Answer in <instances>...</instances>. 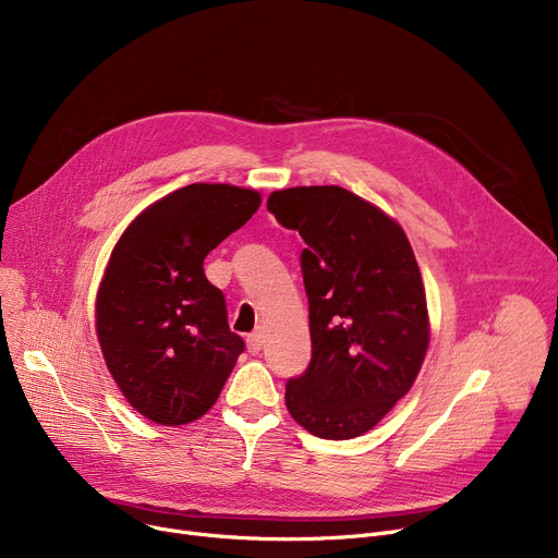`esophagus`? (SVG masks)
<instances>
[{
    "mask_svg": "<svg viewBox=\"0 0 558 558\" xmlns=\"http://www.w3.org/2000/svg\"><path fill=\"white\" fill-rule=\"evenodd\" d=\"M246 343H248V353L257 355L259 350H262V345H264V335L262 332H253V335H248Z\"/></svg>",
    "mask_w": 558,
    "mask_h": 558,
    "instance_id": "34e87169",
    "label": "esophagus"
}]
</instances>
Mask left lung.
<instances>
[{"instance_id": "8db88e82", "label": "left lung", "mask_w": 558, "mask_h": 558, "mask_svg": "<svg viewBox=\"0 0 558 558\" xmlns=\"http://www.w3.org/2000/svg\"><path fill=\"white\" fill-rule=\"evenodd\" d=\"M267 210L305 242L312 360L287 379L289 414L320 438L360 436L412 389L427 353L414 251L393 219L337 185L274 192Z\"/></svg>"}]
</instances>
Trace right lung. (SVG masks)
<instances>
[{"instance_id": "add662e5", "label": "right lung", "mask_w": 558, "mask_h": 558, "mask_svg": "<svg viewBox=\"0 0 558 558\" xmlns=\"http://www.w3.org/2000/svg\"><path fill=\"white\" fill-rule=\"evenodd\" d=\"M259 203L253 190L194 183L149 205L112 248L97 294V337L117 387L154 423L201 418L244 353L203 259Z\"/></svg>"}]
</instances>
